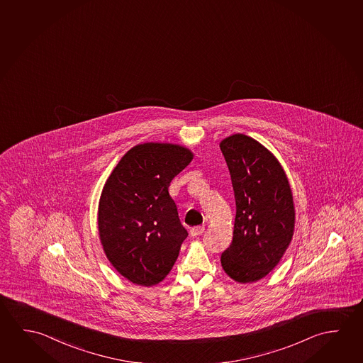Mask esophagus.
Segmentation results:
<instances>
[{
	"mask_svg": "<svg viewBox=\"0 0 363 363\" xmlns=\"http://www.w3.org/2000/svg\"><path fill=\"white\" fill-rule=\"evenodd\" d=\"M203 230H205L203 226H195V228H192L190 230L191 237H194V238L200 237V235H202Z\"/></svg>",
	"mask_w": 363,
	"mask_h": 363,
	"instance_id": "34e87169",
	"label": "esophagus"
}]
</instances>
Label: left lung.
I'll use <instances>...</instances> for the list:
<instances>
[{"instance_id":"left-lung-1","label":"left lung","mask_w":363,"mask_h":363,"mask_svg":"<svg viewBox=\"0 0 363 363\" xmlns=\"http://www.w3.org/2000/svg\"><path fill=\"white\" fill-rule=\"evenodd\" d=\"M237 205L230 247L221 266L239 284L255 282L274 269L295 229L291 187L279 160L256 139L233 134L220 142Z\"/></svg>"}]
</instances>
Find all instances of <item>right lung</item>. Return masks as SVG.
Instances as JSON below:
<instances>
[{
	"label": "right lung",
	"instance_id": "right-lung-1",
	"mask_svg": "<svg viewBox=\"0 0 363 363\" xmlns=\"http://www.w3.org/2000/svg\"><path fill=\"white\" fill-rule=\"evenodd\" d=\"M194 155L179 144H138L108 176L99 202V235L107 259L125 279L160 284L172 269L187 230L168 187Z\"/></svg>",
	"mask_w": 363,
	"mask_h": 363
}]
</instances>
